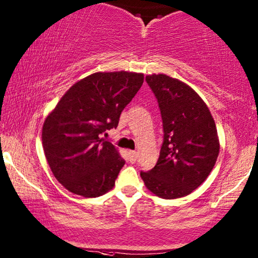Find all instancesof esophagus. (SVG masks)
<instances>
[{
	"mask_svg": "<svg viewBox=\"0 0 258 258\" xmlns=\"http://www.w3.org/2000/svg\"><path fill=\"white\" fill-rule=\"evenodd\" d=\"M129 160L130 163H135L137 160V152L136 151H129Z\"/></svg>",
	"mask_w": 258,
	"mask_h": 258,
	"instance_id": "esophagus-1",
	"label": "esophagus"
}]
</instances>
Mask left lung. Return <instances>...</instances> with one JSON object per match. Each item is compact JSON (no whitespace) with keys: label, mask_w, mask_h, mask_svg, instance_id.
<instances>
[{"label":"left lung","mask_w":258,"mask_h":258,"mask_svg":"<svg viewBox=\"0 0 258 258\" xmlns=\"http://www.w3.org/2000/svg\"><path fill=\"white\" fill-rule=\"evenodd\" d=\"M162 114L164 141L154 169L141 172L149 191L163 199L192 193L206 180L220 151L207 104L182 81L166 74L145 77Z\"/></svg>","instance_id":"1"}]
</instances>
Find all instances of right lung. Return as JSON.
I'll use <instances>...</instances> for the list:
<instances>
[{
    "label": "right lung",
    "instance_id": "right-lung-1",
    "mask_svg": "<svg viewBox=\"0 0 258 258\" xmlns=\"http://www.w3.org/2000/svg\"><path fill=\"white\" fill-rule=\"evenodd\" d=\"M143 81L142 73H93L74 84L46 116L44 154L55 179L70 192L96 198L114 187L124 159L101 135L116 128Z\"/></svg>",
    "mask_w": 258,
    "mask_h": 258
}]
</instances>
